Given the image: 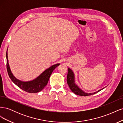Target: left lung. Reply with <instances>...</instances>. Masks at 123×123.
I'll return each instance as SVG.
<instances>
[{
	"label": "left lung",
	"instance_id": "left-lung-1",
	"mask_svg": "<svg viewBox=\"0 0 123 123\" xmlns=\"http://www.w3.org/2000/svg\"><path fill=\"white\" fill-rule=\"evenodd\" d=\"M74 77H74V74L73 72L72 71V70L69 68L68 69V74L67 77V84L70 89H71V90L76 95L84 96L91 95L96 93H98V92L103 90V89L105 88H103V89H100V90L98 91L92 93H88L85 92L77 86V85L75 83V79H74L75 78Z\"/></svg>",
	"mask_w": 123,
	"mask_h": 123
}]
</instances>
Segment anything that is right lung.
Instances as JSON below:
<instances>
[{"instance_id":"add662e5","label":"right lung","mask_w":123,"mask_h":123,"mask_svg":"<svg viewBox=\"0 0 123 123\" xmlns=\"http://www.w3.org/2000/svg\"><path fill=\"white\" fill-rule=\"evenodd\" d=\"M6 57L7 71L11 80L19 88L29 93H37L42 91L47 85L53 71L60 65V64H57L52 66L34 80L29 81H23L17 79L11 72L8 62L7 52L6 53Z\"/></svg>"}]
</instances>
